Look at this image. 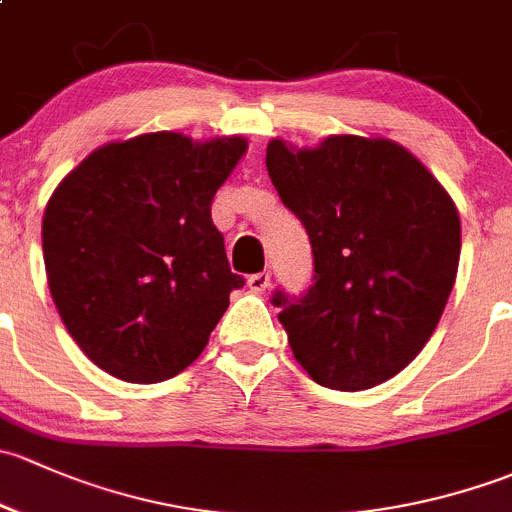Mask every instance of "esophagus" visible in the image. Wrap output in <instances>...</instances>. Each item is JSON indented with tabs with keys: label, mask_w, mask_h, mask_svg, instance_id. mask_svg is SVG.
<instances>
[{
	"label": "esophagus",
	"mask_w": 512,
	"mask_h": 512,
	"mask_svg": "<svg viewBox=\"0 0 512 512\" xmlns=\"http://www.w3.org/2000/svg\"><path fill=\"white\" fill-rule=\"evenodd\" d=\"M249 288L254 293H266L271 288V273H254V276H249Z\"/></svg>",
	"instance_id": "esophagus-1"
}]
</instances>
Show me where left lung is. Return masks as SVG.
Segmentation results:
<instances>
[{
	"instance_id": "obj_1",
	"label": "left lung",
	"mask_w": 512,
	"mask_h": 512,
	"mask_svg": "<svg viewBox=\"0 0 512 512\" xmlns=\"http://www.w3.org/2000/svg\"><path fill=\"white\" fill-rule=\"evenodd\" d=\"M266 167L313 246L308 293L273 295L293 357L340 392L387 382L424 350L456 283V204L387 138L330 135L300 150L271 140Z\"/></svg>"
}]
</instances>
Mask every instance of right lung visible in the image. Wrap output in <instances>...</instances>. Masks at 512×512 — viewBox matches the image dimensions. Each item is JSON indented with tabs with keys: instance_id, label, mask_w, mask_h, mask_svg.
Masks as SVG:
<instances>
[{
	"instance_id": "add662e5",
	"label": "right lung",
	"mask_w": 512,
	"mask_h": 512,
	"mask_svg": "<svg viewBox=\"0 0 512 512\" xmlns=\"http://www.w3.org/2000/svg\"><path fill=\"white\" fill-rule=\"evenodd\" d=\"M246 147L241 135L147 133L93 150L54 189L41 224L49 291L103 372L155 384L202 355L244 286L212 199Z\"/></svg>"
}]
</instances>
